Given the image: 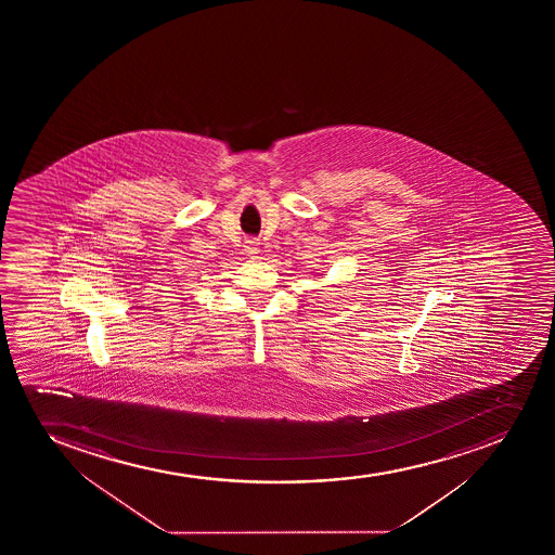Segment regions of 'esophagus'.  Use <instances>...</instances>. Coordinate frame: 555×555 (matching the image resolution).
<instances>
[{
  "label": "esophagus",
  "instance_id": "1",
  "mask_svg": "<svg viewBox=\"0 0 555 555\" xmlns=\"http://www.w3.org/2000/svg\"><path fill=\"white\" fill-rule=\"evenodd\" d=\"M244 247H246L247 255H257V253L260 251V242H258L257 238H247V241L244 242Z\"/></svg>",
  "mask_w": 555,
  "mask_h": 555
}]
</instances>
